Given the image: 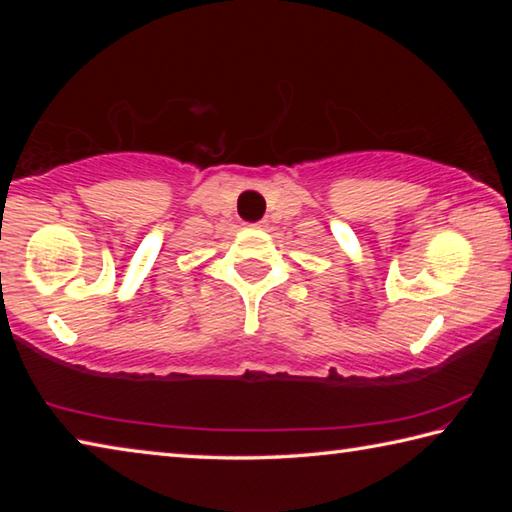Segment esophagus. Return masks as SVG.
Listing matches in <instances>:
<instances>
[{
	"instance_id": "1",
	"label": "esophagus",
	"mask_w": 512,
	"mask_h": 512,
	"mask_svg": "<svg viewBox=\"0 0 512 512\" xmlns=\"http://www.w3.org/2000/svg\"><path fill=\"white\" fill-rule=\"evenodd\" d=\"M253 228H264V221H257V223H253Z\"/></svg>"
}]
</instances>
